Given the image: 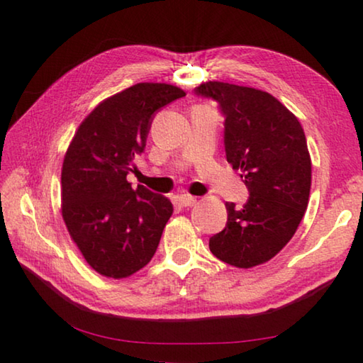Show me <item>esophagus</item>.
Segmentation results:
<instances>
[{
    "label": "esophagus",
    "mask_w": 363,
    "mask_h": 363,
    "mask_svg": "<svg viewBox=\"0 0 363 363\" xmlns=\"http://www.w3.org/2000/svg\"><path fill=\"white\" fill-rule=\"evenodd\" d=\"M179 201H181L182 206H194L196 203V199L192 195H189V194H182L179 196Z\"/></svg>",
    "instance_id": "1"
}]
</instances>
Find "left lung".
<instances>
[{
  "label": "left lung",
  "instance_id": "obj_1",
  "mask_svg": "<svg viewBox=\"0 0 363 363\" xmlns=\"http://www.w3.org/2000/svg\"><path fill=\"white\" fill-rule=\"evenodd\" d=\"M195 94L219 104L227 162L240 169L250 192L242 208L227 201V224L210 238V250L230 266H259L291 240L309 203L312 164L304 130L266 91L208 82Z\"/></svg>",
  "mask_w": 363,
  "mask_h": 363
}]
</instances>
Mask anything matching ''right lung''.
Listing matches in <instances>:
<instances>
[{
	"label": "right lung",
	"instance_id": "add662e5",
	"mask_svg": "<svg viewBox=\"0 0 363 363\" xmlns=\"http://www.w3.org/2000/svg\"><path fill=\"white\" fill-rule=\"evenodd\" d=\"M186 93L138 83L107 97L78 126L62 164V218L96 272L125 279L150 262L173 203L126 176L145 149L157 110Z\"/></svg>",
	"mask_w": 363,
	"mask_h": 363
}]
</instances>
